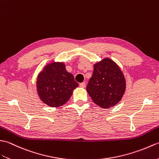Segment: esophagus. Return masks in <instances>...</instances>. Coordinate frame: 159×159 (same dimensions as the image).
I'll return each mask as SVG.
<instances>
[{"mask_svg":"<svg viewBox=\"0 0 159 159\" xmlns=\"http://www.w3.org/2000/svg\"><path fill=\"white\" fill-rule=\"evenodd\" d=\"M80 86L82 88H85L86 87V83L85 82H82L80 84Z\"/></svg>","mask_w":159,"mask_h":159,"instance_id":"obj_1","label":"esophagus"}]
</instances>
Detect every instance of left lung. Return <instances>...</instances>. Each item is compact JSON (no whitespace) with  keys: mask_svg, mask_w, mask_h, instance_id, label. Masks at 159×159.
I'll return each mask as SVG.
<instances>
[{"mask_svg":"<svg viewBox=\"0 0 159 159\" xmlns=\"http://www.w3.org/2000/svg\"><path fill=\"white\" fill-rule=\"evenodd\" d=\"M86 90L95 104L105 109L111 107L125 94V78L118 65L106 58L94 65Z\"/></svg>","mask_w":159,"mask_h":159,"instance_id":"8db88e82","label":"left lung"}]
</instances>
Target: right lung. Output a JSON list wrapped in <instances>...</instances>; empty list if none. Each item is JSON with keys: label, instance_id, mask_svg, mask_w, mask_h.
I'll use <instances>...</instances> for the list:
<instances>
[{"label": "right lung", "instance_id": "add662e5", "mask_svg": "<svg viewBox=\"0 0 159 159\" xmlns=\"http://www.w3.org/2000/svg\"><path fill=\"white\" fill-rule=\"evenodd\" d=\"M78 86L63 62H52L39 74L37 90L41 100L50 107H60L69 101Z\"/></svg>", "mask_w": 159, "mask_h": 159}]
</instances>
